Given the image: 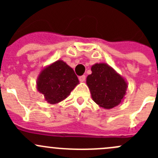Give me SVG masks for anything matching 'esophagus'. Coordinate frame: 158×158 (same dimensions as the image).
<instances>
[{
  "label": "esophagus",
  "instance_id": "34e87169",
  "mask_svg": "<svg viewBox=\"0 0 158 158\" xmlns=\"http://www.w3.org/2000/svg\"><path fill=\"white\" fill-rule=\"evenodd\" d=\"M79 81H80L81 82H85V76H79Z\"/></svg>",
  "mask_w": 158,
  "mask_h": 158
}]
</instances>
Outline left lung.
I'll return each instance as SVG.
<instances>
[{
    "label": "left lung",
    "mask_w": 158,
    "mask_h": 158,
    "mask_svg": "<svg viewBox=\"0 0 158 158\" xmlns=\"http://www.w3.org/2000/svg\"><path fill=\"white\" fill-rule=\"evenodd\" d=\"M92 74L86 78V84L93 101L99 107L111 109L125 98L128 82L109 65L95 63L91 67Z\"/></svg>",
    "instance_id": "8db88e82"
}]
</instances>
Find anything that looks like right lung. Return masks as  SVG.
<instances>
[{
    "label": "right lung",
    "mask_w": 158,
    "mask_h": 158,
    "mask_svg": "<svg viewBox=\"0 0 158 158\" xmlns=\"http://www.w3.org/2000/svg\"><path fill=\"white\" fill-rule=\"evenodd\" d=\"M79 83L74 70L63 60H57L41 69L36 89L51 105L66 99Z\"/></svg>",
    "instance_id": "right-lung-1"
}]
</instances>
